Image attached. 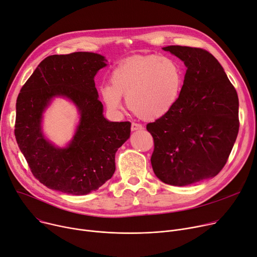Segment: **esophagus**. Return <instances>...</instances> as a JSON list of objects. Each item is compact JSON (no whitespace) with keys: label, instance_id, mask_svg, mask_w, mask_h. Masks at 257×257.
Here are the masks:
<instances>
[{"label":"esophagus","instance_id":"34e87169","mask_svg":"<svg viewBox=\"0 0 257 257\" xmlns=\"http://www.w3.org/2000/svg\"><path fill=\"white\" fill-rule=\"evenodd\" d=\"M131 130H132V131H140V130H143V125L140 124V123L133 122V123H132V126H131Z\"/></svg>","mask_w":257,"mask_h":257}]
</instances>
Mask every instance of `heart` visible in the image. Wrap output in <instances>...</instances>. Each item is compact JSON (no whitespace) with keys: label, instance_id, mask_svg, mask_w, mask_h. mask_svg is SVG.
Returning a JSON list of instances; mask_svg holds the SVG:
<instances>
[{"label":"heart","instance_id":"b5f03b06","mask_svg":"<svg viewBox=\"0 0 257 257\" xmlns=\"http://www.w3.org/2000/svg\"><path fill=\"white\" fill-rule=\"evenodd\" d=\"M111 84L100 88L111 112L121 108L125 96L127 108L137 116L154 120L168 114L176 104L184 85L182 65L171 57L148 55L118 64L111 72Z\"/></svg>","mask_w":257,"mask_h":257}]
</instances>
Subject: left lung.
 I'll use <instances>...</instances> for the list:
<instances>
[{
    "mask_svg": "<svg viewBox=\"0 0 257 257\" xmlns=\"http://www.w3.org/2000/svg\"><path fill=\"white\" fill-rule=\"evenodd\" d=\"M164 51L184 61L183 90L173 109L146 125L155 149V174L171 186L216 176L238 133V97L218 60L205 50L169 45Z\"/></svg>",
    "mask_w": 257,
    "mask_h": 257,
    "instance_id": "obj_1",
    "label": "left lung"
}]
</instances>
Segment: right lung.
Returning <instances> with one entry per match:
<instances>
[{
	"label": "right lung",
	"instance_id": "obj_1",
	"mask_svg": "<svg viewBox=\"0 0 257 257\" xmlns=\"http://www.w3.org/2000/svg\"><path fill=\"white\" fill-rule=\"evenodd\" d=\"M107 62L89 52L49 56L21 89L15 138L33 175L49 189L86 195L115 172V154L130 138L131 122L103 117L94 77ZM58 96L73 102L80 114L72 141L62 149L45 140L41 127L43 112Z\"/></svg>",
	"mask_w": 257,
	"mask_h": 257
}]
</instances>
